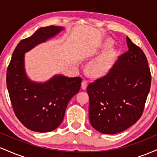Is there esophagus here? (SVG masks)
Masks as SVG:
<instances>
[{
    "label": "esophagus",
    "instance_id": "obj_1",
    "mask_svg": "<svg viewBox=\"0 0 157 157\" xmlns=\"http://www.w3.org/2000/svg\"><path fill=\"white\" fill-rule=\"evenodd\" d=\"M88 86V81L87 80H83L82 82V85H81V88H82V89H86V87H87Z\"/></svg>",
    "mask_w": 157,
    "mask_h": 157
}]
</instances>
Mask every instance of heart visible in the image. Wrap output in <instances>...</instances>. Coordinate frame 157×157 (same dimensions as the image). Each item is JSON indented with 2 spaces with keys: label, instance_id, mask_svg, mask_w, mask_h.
Listing matches in <instances>:
<instances>
[{
  "label": "heart",
  "instance_id": "1",
  "mask_svg": "<svg viewBox=\"0 0 157 157\" xmlns=\"http://www.w3.org/2000/svg\"><path fill=\"white\" fill-rule=\"evenodd\" d=\"M110 45H111V42L109 40L106 41L105 44V47H109ZM113 59V52L111 51L106 52L91 61L88 66V69L91 75H95V76L104 75L111 68Z\"/></svg>",
  "mask_w": 157,
  "mask_h": 157
}]
</instances>
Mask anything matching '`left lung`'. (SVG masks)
Here are the masks:
<instances>
[{"instance_id": "1", "label": "left lung", "mask_w": 157, "mask_h": 157, "mask_svg": "<svg viewBox=\"0 0 157 157\" xmlns=\"http://www.w3.org/2000/svg\"><path fill=\"white\" fill-rule=\"evenodd\" d=\"M126 41L128 51L119 57L107 75L87 87L90 122L102 134H117L136 123L150 91L146 56L128 37Z\"/></svg>"}]
</instances>
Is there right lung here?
I'll return each mask as SVG.
<instances>
[{
	"label": "right lung",
	"mask_w": 157,
	"mask_h": 157,
	"mask_svg": "<svg viewBox=\"0 0 157 157\" xmlns=\"http://www.w3.org/2000/svg\"><path fill=\"white\" fill-rule=\"evenodd\" d=\"M62 26L41 27L31 37L20 41L7 68L6 86L12 108L20 122L29 130L49 132L64 118L66 107L80 91L82 79L56 75L44 82L32 81L25 70V53L52 38Z\"/></svg>",
	"instance_id": "add662e5"
}]
</instances>
